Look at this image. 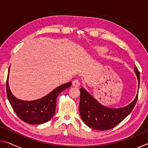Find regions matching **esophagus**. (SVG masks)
<instances>
[{
    "label": "esophagus",
    "instance_id": "34e87169",
    "mask_svg": "<svg viewBox=\"0 0 148 148\" xmlns=\"http://www.w3.org/2000/svg\"><path fill=\"white\" fill-rule=\"evenodd\" d=\"M80 85V83H79V81L78 79H74L72 81V86H74V87H79Z\"/></svg>",
    "mask_w": 148,
    "mask_h": 148
}]
</instances>
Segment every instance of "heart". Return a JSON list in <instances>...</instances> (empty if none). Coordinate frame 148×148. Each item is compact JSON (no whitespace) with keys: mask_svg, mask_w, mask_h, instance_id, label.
I'll return each mask as SVG.
<instances>
[{"mask_svg":"<svg viewBox=\"0 0 148 148\" xmlns=\"http://www.w3.org/2000/svg\"><path fill=\"white\" fill-rule=\"evenodd\" d=\"M97 51L98 53L102 54V53H104L106 51V49L102 47H99L97 48Z\"/></svg>","mask_w":148,"mask_h":148,"instance_id":"obj_1","label":"heart"}]
</instances>
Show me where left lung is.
<instances>
[{
    "label": "left lung",
    "mask_w": 148,
    "mask_h": 148,
    "mask_svg": "<svg viewBox=\"0 0 148 148\" xmlns=\"http://www.w3.org/2000/svg\"><path fill=\"white\" fill-rule=\"evenodd\" d=\"M134 72L140 86V72L136 66L134 67ZM138 95V91L134 101L128 106L119 108H111L100 104L82 87L80 89L79 106L82 121L88 127L99 131H106L114 128L132 112L136 103Z\"/></svg>",
    "instance_id": "1"
}]
</instances>
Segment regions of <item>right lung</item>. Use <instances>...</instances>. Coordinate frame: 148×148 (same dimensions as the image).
I'll list each match as a JSON object with an SVG mask.
<instances>
[{
  "mask_svg": "<svg viewBox=\"0 0 148 148\" xmlns=\"http://www.w3.org/2000/svg\"><path fill=\"white\" fill-rule=\"evenodd\" d=\"M9 71L10 67L6 81L7 97L17 116L22 121L32 125L42 124L49 121L56 112L57 97L65 89L71 87L72 82L57 87L41 99L30 101H22L15 97L9 88Z\"/></svg>",
  "mask_w": 148,
  "mask_h": 148,
  "instance_id": "add662e5",
  "label": "right lung"
}]
</instances>
